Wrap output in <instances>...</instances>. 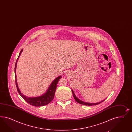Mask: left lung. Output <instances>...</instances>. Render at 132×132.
<instances>
[{
	"mask_svg": "<svg viewBox=\"0 0 132 132\" xmlns=\"http://www.w3.org/2000/svg\"><path fill=\"white\" fill-rule=\"evenodd\" d=\"M71 91L72 92V94H73V97L75 98V100H76V101L77 102H78V103L80 104H82V105H87V106H93V105H98L99 104L101 103V102H102L103 101H104L105 100H103L102 101H101L99 102H97V103H88V102H84V101H82V100H79V98H78L76 96H75V94L74 93L73 91L71 89Z\"/></svg>",
	"mask_w": 132,
	"mask_h": 132,
	"instance_id": "1",
	"label": "left lung"
}]
</instances>
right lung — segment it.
<instances>
[{"label": "right lung", "instance_id": "right-lung-1", "mask_svg": "<svg viewBox=\"0 0 132 132\" xmlns=\"http://www.w3.org/2000/svg\"><path fill=\"white\" fill-rule=\"evenodd\" d=\"M22 50L23 49L21 50V52H20L19 57L16 61L15 66V80H16L15 82H16V85L18 93L20 94V95L24 100L25 101H26L28 103L32 105L33 106L40 107V106L46 105L47 104L50 103V102L52 101V100H53L54 96L55 95V93L57 88V84L59 82V80L61 78V76H59L55 79H54L53 81L51 82V85L48 88V89H47L45 93H44L42 95H41L40 96L31 97L26 96L25 95H23L21 92L20 89L19 88L18 84H17L16 75V66L17 64V61L21 54V52H22Z\"/></svg>", "mask_w": 132, "mask_h": 132}]
</instances>
